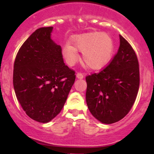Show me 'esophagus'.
I'll list each match as a JSON object with an SVG mask.
<instances>
[{"label":"esophagus","instance_id":"obj_1","mask_svg":"<svg viewBox=\"0 0 154 154\" xmlns=\"http://www.w3.org/2000/svg\"><path fill=\"white\" fill-rule=\"evenodd\" d=\"M76 77H77V79H83V77H84V75H83V74L82 73H77V75H76Z\"/></svg>","mask_w":154,"mask_h":154}]
</instances>
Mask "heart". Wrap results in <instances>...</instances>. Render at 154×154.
Masks as SVG:
<instances>
[{
  "instance_id": "heart-1",
  "label": "heart",
  "mask_w": 154,
  "mask_h": 154,
  "mask_svg": "<svg viewBox=\"0 0 154 154\" xmlns=\"http://www.w3.org/2000/svg\"><path fill=\"white\" fill-rule=\"evenodd\" d=\"M70 42L65 43L62 48L63 56L70 66L77 61L79 51L82 52V62L87 68L100 69L109 63L114 51L113 38L107 33L101 32L75 35Z\"/></svg>"
}]
</instances>
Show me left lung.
Returning a JSON list of instances; mask_svg holds the SVG:
<instances>
[{
	"label": "left lung",
	"mask_w": 154,
	"mask_h": 154,
	"mask_svg": "<svg viewBox=\"0 0 154 154\" xmlns=\"http://www.w3.org/2000/svg\"><path fill=\"white\" fill-rule=\"evenodd\" d=\"M117 54L99 73L86 77V102L95 119L112 124L123 119L137 97L140 84L137 56L130 43L119 35Z\"/></svg>",
	"instance_id": "left-lung-1"
}]
</instances>
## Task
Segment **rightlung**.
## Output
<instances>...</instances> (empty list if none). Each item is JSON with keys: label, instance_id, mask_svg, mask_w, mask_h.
Instances as JSON below:
<instances>
[{"label": "right lung", "instance_id": "obj_1", "mask_svg": "<svg viewBox=\"0 0 154 154\" xmlns=\"http://www.w3.org/2000/svg\"><path fill=\"white\" fill-rule=\"evenodd\" d=\"M53 26L36 29L23 43L14 65L17 100L26 115L41 123L59 114L75 80L63 63L61 48L51 39Z\"/></svg>", "mask_w": 154, "mask_h": 154}]
</instances>
